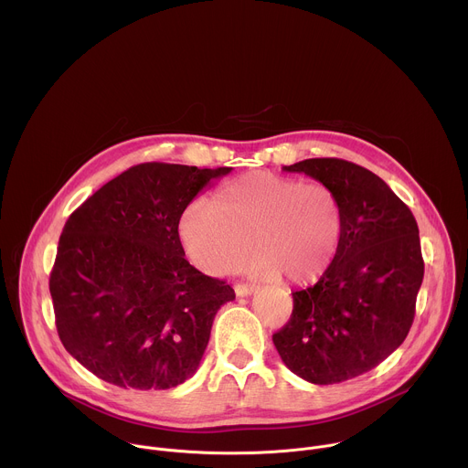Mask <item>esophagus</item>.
I'll use <instances>...</instances> for the list:
<instances>
[{
    "label": "esophagus",
    "instance_id": "esophagus-1",
    "mask_svg": "<svg viewBox=\"0 0 468 468\" xmlns=\"http://www.w3.org/2000/svg\"><path fill=\"white\" fill-rule=\"evenodd\" d=\"M255 292V287L253 285H244V283H237L235 285V294L237 296H250Z\"/></svg>",
    "mask_w": 468,
    "mask_h": 468
}]
</instances>
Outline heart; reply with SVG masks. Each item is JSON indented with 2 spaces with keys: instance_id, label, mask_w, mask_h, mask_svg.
Segmentation results:
<instances>
[{
  "instance_id": "heart-1",
  "label": "heart",
  "mask_w": 468,
  "mask_h": 468,
  "mask_svg": "<svg viewBox=\"0 0 468 468\" xmlns=\"http://www.w3.org/2000/svg\"><path fill=\"white\" fill-rule=\"evenodd\" d=\"M345 231L337 192L257 172L224 185L213 202L196 199L181 215L177 233L190 262L209 276H224L253 245L258 253L239 266L253 278L283 276L305 283L327 271Z\"/></svg>"
}]
</instances>
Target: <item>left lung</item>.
Listing matches in <instances>:
<instances>
[{"label": "left lung", "mask_w": 468, "mask_h": 468, "mask_svg": "<svg viewBox=\"0 0 468 468\" xmlns=\"http://www.w3.org/2000/svg\"><path fill=\"white\" fill-rule=\"evenodd\" d=\"M283 170L335 190L345 231L322 278L292 292L291 320L272 341L302 379L341 383L378 367L408 337L424 278L419 226L390 186L359 165L305 159Z\"/></svg>", "instance_id": "obj_1"}]
</instances>
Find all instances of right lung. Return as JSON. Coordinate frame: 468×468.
Returning <instances> with one entry per match:
<instances>
[{"instance_id":"obj_1","label":"right lung","mask_w":468,"mask_h":468,"mask_svg":"<svg viewBox=\"0 0 468 468\" xmlns=\"http://www.w3.org/2000/svg\"><path fill=\"white\" fill-rule=\"evenodd\" d=\"M231 168L144 163L105 183L66 220L49 276L60 343L123 388L165 390L192 378L226 282L185 259L183 211Z\"/></svg>"}]
</instances>
